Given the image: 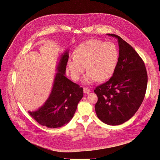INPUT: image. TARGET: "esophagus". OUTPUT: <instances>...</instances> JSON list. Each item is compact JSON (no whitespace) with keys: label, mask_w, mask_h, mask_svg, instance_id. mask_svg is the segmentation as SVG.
<instances>
[{"label":"esophagus","mask_w":160,"mask_h":160,"mask_svg":"<svg viewBox=\"0 0 160 160\" xmlns=\"http://www.w3.org/2000/svg\"><path fill=\"white\" fill-rule=\"evenodd\" d=\"M83 92L85 93L88 94V93H89L90 92V90L88 88H87V87H83Z\"/></svg>","instance_id":"esophagus-1"}]
</instances>
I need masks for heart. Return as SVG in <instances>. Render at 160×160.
<instances>
[{
  "label": "heart",
  "mask_w": 160,
  "mask_h": 160,
  "mask_svg": "<svg viewBox=\"0 0 160 160\" xmlns=\"http://www.w3.org/2000/svg\"><path fill=\"white\" fill-rule=\"evenodd\" d=\"M118 60V50L112 42L90 39L80 43L73 57L68 58L67 67L72 78L78 80L88 71L83 82L90 84L97 80L105 81L113 74Z\"/></svg>",
  "instance_id": "obj_1"
}]
</instances>
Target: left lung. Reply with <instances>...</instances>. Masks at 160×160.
Instances as JSON below:
<instances>
[{"instance_id": "obj_1", "label": "left lung", "mask_w": 160, "mask_h": 160, "mask_svg": "<svg viewBox=\"0 0 160 160\" xmlns=\"http://www.w3.org/2000/svg\"><path fill=\"white\" fill-rule=\"evenodd\" d=\"M107 35L117 38L119 57L113 76L94 90L98 97L95 110L103 123L118 125L130 120L142 105L148 75L143 60L130 44L115 34Z\"/></svg>"}]
</instances>
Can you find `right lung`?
Wrapping results in <instances>:
<instances>
[{"instance_id":"1","label":"right lung","mask_w":160,"mask_h":160,"mask_svg":"<svg viewBox=\"0 0 160 160\" xmlns=\"http://www.w3.org/2000/svg\"><path fill=\"white\" fill-rule=\"evenodd\" d=\"M67 49L60 55L50 94L37 110L28 112L39 124L50 128L67 124L73 118L78 102L83 96V88L65 76L68 59Z\"/></svg>"}]
</instances>
